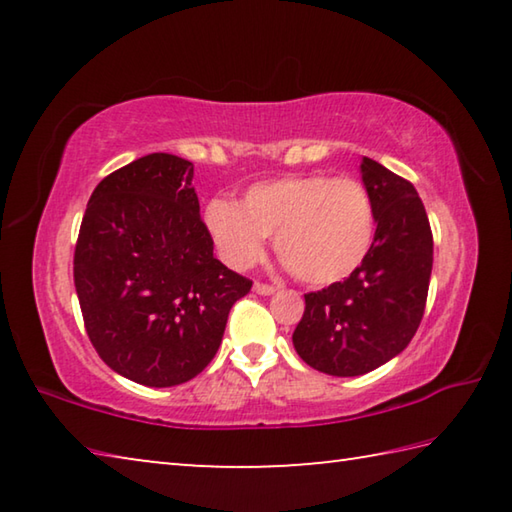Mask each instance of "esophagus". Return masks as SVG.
<instances>
[{
	"label": "esophagus",
	"instance_id": "obj_1",
	"mask_svg": "<svg viewBox=\"0 0 512 512\" xmlns=\"http://www.w3.org/2000/svg\"><path fill=\"white\" fill-rule=\"evenodd\" d=\"M253 291L259 293V296H273L275 287H271V284H264V282H255L253 284Z\"/></svg>",
	"mask_w": 512,
	"mask_h": 512
}]
</instances>
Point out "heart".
Segmentation results:
<instances>
[{"mask_svg":"<svg viewBox=\"0 0 512 512\" xmlns=\"http://www.w3.org/2000/svg\"><path fill=\"white\" fill-rule=\"evenodd\" d=\"M221 259L250 268L264 253L266 235L293 275L311 287L350 277L375 239V207L354 178L293 173L248 187L239 205L212 198L203 212Z\"/></svg>","mask_w":512,"mask_h":512,"instance_id":"1","label":"heart"}]
</instances>
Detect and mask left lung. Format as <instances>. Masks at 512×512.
I'll use <instances>...</instances> for the list:
<instances>
[{
	"mask_svg": "<svg viewBox=\"0 0 512 512\" xmlns=\"http://www.w3.org/2000/svg\"><path fill=\"white\" fill-rule=\"evenodd\" d=\"M375 207V239L363 264L343 282L307 293L293 348L314 370L359 377L395 359L424 314L433 237L415 187L384 164L361 160Z\"/></svg>",
	"mask_w": 512,
	"mask_h": 512,
	"instance_id": "obj_1",
	"label": "left lung"
}]
</instances>
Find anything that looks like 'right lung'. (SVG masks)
<instances>
[{
    "label": "right lung",
    "instance_id": "1",
    "mask_svg": "<svg viewBox=\"0 0 512 512\" xmlns=\"http://www.w3.org/2000/svg\"><path fill=\"white\" fill-rule=\"evenodd\" d=\"M192 178L194 164L171 153L112 171L90 196L74 250L94 350L117 375L151 388L203 372L232 305L253 287L214 257Z\"/></svg>",
    "mask_w": 512,
    "mask_h": 512
}]
</instances>
